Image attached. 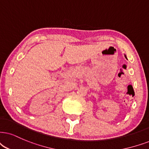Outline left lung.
<instances>
[{"label": "left lung", "instance_id": "8db88e82", "mask_svg": "<svg viewBox=\"0 0 149 149\" xmlns=\"http://www.w3.org/2000/svg\"><path fill=\"white\" fill-rule=\"evenodd\" d=\"M125 58H127V56H126V55H125Z\"/></svg>", "mask_w": 149, "mask_h": 149}]
</instances>
